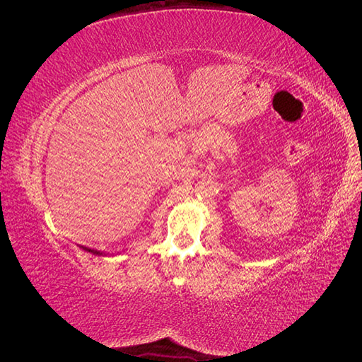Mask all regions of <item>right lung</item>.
I'll use <instances>...</instances> for the list:
<instances>
[{"label":"right lung","mask_w":362,"mask_h":362,"mask_svg":"<svg viewBox=\"0 0 362 362\" xmlns=\"http://www.w3.org/2000/svg\"><path fill=\"white\" fill-rule=\"evenodd\" d=\"M81 249H84V250H87V252H90V254H93V255H107V254H104V252H101V250H96V249H90V247H86V246H80Z\"/></svg>","instance_id":"1"}]
</instances>
